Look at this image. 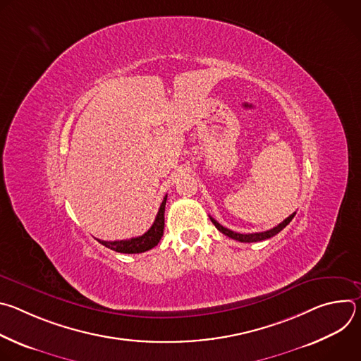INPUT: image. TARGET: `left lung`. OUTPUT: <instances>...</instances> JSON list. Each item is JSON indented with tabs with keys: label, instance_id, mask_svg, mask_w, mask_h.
Returning a JSON list of instances; mask_svg holds the SVG:
<instances>
[{
	"label": "left lung",
	"instance_id": "left-lung-1",
	"mask_svg": "<svg viewBox=\"0 0 361 361\" xmlns=\"http://www.w3.org/2000/svg\"><path fill=\"white\" fill-rule=\"evenodd\" d=\"M294 216H295V213H293L291 216H288L284 221H281L279 226H276V227H273L271 230H267V231H263V233H251V234H240V233H234V231H231V230H228V228H226V227H223L219 221H216L213 217H210V220H212V223L216 226V228L219 230V231H221L223 234H226L227 237H230V238H234V240H237V241H241V243H255V241H263V240H267V238H271L273 235H276V234H279L293 219H294Z\"/></svg>",
	"mask_w": 361,
	"mask_h": 361
}]
</instances>
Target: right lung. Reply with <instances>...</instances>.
I'll return each mask as SVG.
<instances>
[{"instance_id": "right-lung-1", "label": "right lung", "mask_w": 361, "mask_h": 361, "mask_svg": "<svg viewBox=\"0 0 361 361\" xmlns=\"http://www.w3.org/2000/svg\"><path fill=\"white\" fill-rule=\"evenodd\" d=\"M166 201H167V195L164 197L157 217L154 220L152 226L149 227V230L147 233H144L140 237H134L130 240H118V241H102L98 240V243H101L102 245H106L110 250H114L117 252H124V254H138V252H144L151 250L152 247H156L161 237H163V231H164V212H166Z\"/></svg>"}]
</instances>
